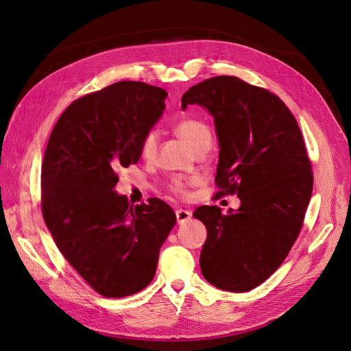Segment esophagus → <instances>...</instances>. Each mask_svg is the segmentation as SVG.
<instances>
[{
	"instance_id": "34e87169",
	"label": "esophagus",
	"mask_w": 351,
	"mask_h": 351,
	"mask_svg": "<svg viewBox=\"0 0 351 351\" xmlns=\"http://www.w3.org/2000/svg\"><path fill=\"white\" fill-rule=\"evenodd\" d=\"M176 217H177V222L178 224H183V222L189 221L192 218V212L187 210V209H177L176 210Z\"/></svg>"
}]
</instances>
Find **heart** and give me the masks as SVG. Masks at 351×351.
Instances as JSON below:
<instances>
[{"label": "heart", "mask_w": 351, "mask_h": 351, "mask_svg": "<svg viewBox=\"0 0 351 351\" xmlns=\"http://www.w3.org/2000/svg\"><path fill=\"white\" fill-rule=\"evenodd\" d=\"M174 130L177 136L182 137V139L192 147L195 152H199L202 149H206L210 147L212 143V134L206 123H204L199 119H192V117H186V119L178 120L174 125ZM158 151V133L155 130L147 132L141 143V154L146 159L155 158ZM192 180H187L183 177H174L169 180L168 189L169 192L178 196H186L187 189Z\"/></svg>", "instance_id": "obj_1"}]
</instances>
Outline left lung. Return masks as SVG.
I'll use <instances>...</instances> for the list:
<instances>
[{"instance_id": "left-lung-1", "label": "left lung", "mask_w": 351, "mask_h": 351, "mask_svg": "<svg viewBox=\"0 0 351 351\" xmlns=\"http://www.w3.org/2000/svg\"><path fill=\"white\" fill-rule=\"evenodd\" d=\"M189 104L205 107L215 121V199L241 200L228 215L215 205L195 210L208 230L202 275L217 289L249 291L280 268L300 234L313 189L302 130L277 95L234 76L195 84L182 97L183 110Z\"/></svg>"}]
</instances>
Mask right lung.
Instances as JSON below:
<instances>
[{
	"instance_id": "add662e5",
	"label": "right lung",
	"mask_w": 351,
	"mask_h": 351,
	"mask_svg": "<svg viewBox=\"0 0 351 351\" xmlns=\"http://www.w3.org/2000/svg\"><path fill=\"white\" fill-rule=\"evenodd\" d=\"M165 97L143 82H117L73 101L49 136L42 215L62 256L104 297L120 299L147 287L177 221L161 199L133 206L112 190L119 169L139 161Z\"/></svg>"
}]
</instances>
